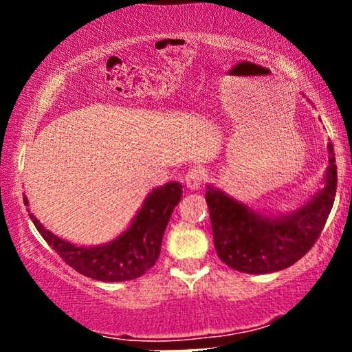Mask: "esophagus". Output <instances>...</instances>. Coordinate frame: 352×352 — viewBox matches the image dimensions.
Returning a JSON list of instances; mask_svg holds the SVG:
<instances>
[{"label": "esophagus", "mask_w": 352, "mask_h": 352, "mask_svg": "<svg viewBox=\"0 0 352 352\" xmlns=\"http://www.w3.org/2000/svg\"><path fill=\"white\" fill-rule=\"evenodd\" d=\"M205 180V170L200 167H193L185 173V185L190 190H199Z\"/></svg>", "instance_id": "1"}]
</instances>
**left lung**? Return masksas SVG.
Masks as SVG:
<instances>
[{
    "label": "left lung",
    "mask_w": 352,
    "mask_h": 352,
    "mask_svg": "<svg viewBox=\"0 0 352 352\" xmlns=\"http://www.w3.org/2000/svg\"><path fill=\"white\" fill-rule=\"evenodd\" d=\"M324 188L292 215L266 217L221 190L208 187L207 200L218 258L241 273L265 274L296 263L316 243L336 197L338 168L333 144Z\"/></svg>",
    "instance_id": "obj_1"
}]
</instances>
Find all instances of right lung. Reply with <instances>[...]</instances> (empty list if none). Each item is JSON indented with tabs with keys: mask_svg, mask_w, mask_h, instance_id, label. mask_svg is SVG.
Here are the masks:
<instances>
[{
	"mask_svg": "<svg viewBox=\"0 0 352 352\" xmlns=\"http://www.w3.org/2000/svg\"><path fill=\"white\" fill-rule=\"evenodd\" d=\"M180 199L182 185L179 182L155 188L145 199L129 230L111 243L92 248L64 241L44 228L33 213H30V218L46 243L78 273L98 281H127L142 276L155 265L164 232ZM24 205H28L26 197Z\"/></svg>",
	"mask_w": 352,
	"mask_h": 352,
	"instance_id": "obj_1",
	"label": "right lung"
}]
</instances>
